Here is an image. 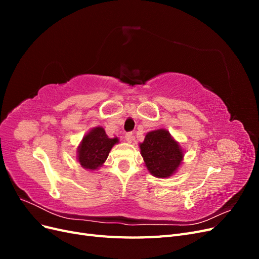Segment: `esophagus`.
<instances>
[{"mask_svg":"<svg viewBox=\"0 0 259 259\" xmlns=\"http://www.w3.org/2000/svg\"><path fill=\"white\" fill-rule=\"evenodd\" d=\"M125 140H126L127 143H132L133 140H134V136H133V133H126V134H125Z\"/></svg>","mask_w":259,"mask_h":259,"instance_id":"esophagus-1","label":"esophagus"}]
</instances>
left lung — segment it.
Masks as SVG:
<instances>
[{"mask_svg":"<svg viewBox=\"0 0 259 259\" xmlns=\"http://www.w3.org/2000/svg\"><path fill=\"white\" fill-rule=\"evenodd\" d=\"M139 148L147 169L158 178L176 173L184 159L182 147L164 128L149 132Z\"/></svg>","mask_w":259,"mask_h":259,"instance_id":"left-lung-1","label":"left lung"}]
</instances>
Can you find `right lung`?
<instances>
[{
	"label": "right lung",
	"mask_w": 259,
	"mask_h": 259,
	"mask_svg": "<svg viewBox=\"0 0 259 259\" xmlns=\"http://www.w3.org/2000/svg\"><path fill=\"white\" fill-rule=\"evenodd\" d=\"M119 143V138H109L101 126L92 128L77 147V161L89 170L98 169L107 160L112 147Z\"/></svg>",
	"instance_id": "add662e5"
}]
</instances>
